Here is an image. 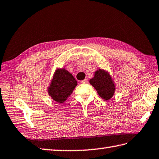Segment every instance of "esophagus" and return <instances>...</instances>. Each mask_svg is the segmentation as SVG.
<instances>
[{
  "mask_svg": "<svg viewBox=\"0 0 159 159\" xmlns=\"http://www.w3.org/2000/svg\"><path fill=\"white\" fill-rule=\"evenodd\" d=\"M81 83H88V79H84L83 80H81Z\"/></svg>",
  "mask_w": 159,
  "mask_h": 159,
  "instance_id": "esophagus-1",
  "label": "esophagus"
}]
</instances>
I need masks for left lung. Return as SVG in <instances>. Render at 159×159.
I'll return each instance as SVG.
<instances>
[{
    "instance_id": "1",
    "label": "left lung",
    "mask_w": 159,
    "mask_h": 159,
    "mask_svg": "<svg viewBox=\"0 0 159 159\" xmlns=\"http://www.w3.org/2000/svg\"><path fill=\"white\" fill-rule=\"evenodd\" d=\"M89 83L104 100H108L113 96L115 85L111 76L104 70H99L95 72L93 79L89 80Z\"/></svg>"
}]
</instances>
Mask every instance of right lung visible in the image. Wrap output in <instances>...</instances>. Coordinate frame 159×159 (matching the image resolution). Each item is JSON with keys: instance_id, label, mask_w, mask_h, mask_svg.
Here are the masks:
<instances>
[{"instance_id": "right-lung-1", "label": "right lung", "mask_w": 159, "mask_h": 159, "mask_svg": "<svg viewBox=\"0 0 159 159\" xmlns=\"http://www.w3.org/2000/svg\"><path fill=\"white\" fill-rule=\"evenodd\" d=\"M76 85L77 81L71 74L65 69H58L48 89V94L54 101L62 103L70 96Z\"/></svg>"}]
</instances>
